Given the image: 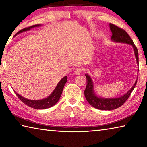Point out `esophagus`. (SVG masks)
<instances>
[{"instance_id": "34e87169", "label": "esophagus", "mask_w": 147, "mask_h": 147, "mask_svg": "<svg viewBox=\"0 0 147 147\" xmlns=\"http://www.w3.org/2000/svg\"><path fill=\"white\" fill-rule=\"evenodd\" d=\"M83 72V69L82 68H76L74 71V74H76V75H79L80 74Z\"/></svg>"}]
</instances>
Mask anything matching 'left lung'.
Listing matches in <instances>:
<instances>
[{
  "label": "left lung",
  "mask_w": 147,
  "mask_h": 147,
  "mask_svg": "<svg viewBox=\"0 0 147 147\" xmlns=\"http://www.w3.org/2000/svg\"><path fill=\"white\" fill-rule=\"evenodd\" d=\"M109 27H110L111 31L112 32V41L117 42V43L130 44L132 46L136 59L137 64L138 65L139 58L138 49L134 45L132 38H130V36L124 29L120 28L118 27V26L113 24H109ZM85 76H86L87 78V86L84 90V94L87 101L89 102L90 105L94 107V108L100 109V110L105 111L114 110V109H116L121 107L130 96L132 90H134L135 86L136 85L138 80L137 78L136 81L135 82L134 84L132 85L131 89L125 93V94L121 96L114 98H105L100 96L98 97L96 94V93L94 91L93 82L91 78L87 74H85Z\"/></svg>",
  "instance_id": "8db88e82"
}]
</instances>
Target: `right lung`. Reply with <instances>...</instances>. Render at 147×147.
Instances as JSON below:
<instances>
[{"mask_svg":"<svg viewBox=\"0 0 147 147\" xmlns=\"http://www.w3.org/2000/svg\"><path fill=\"white\" fill-rule=\"evenodd\" d=\"M40 24H36V25H34L30 26V27L22 29L20 31H18V33L15 34H18L20 33H22V32L24 31H27L30 30L31 29L36 28V27H39L40 26ZM67 76H65L61 79V80L58 82V84H57V87H55V89L53 90V92L49 96L44 98V99L42 100H28L27 98H24L22 96H20V94H18L17 92H16L15 90V94H17L18 98L22 101L24 103H25L26 105H27L28 106L30 107L31 108L35 109H47V108H50L53 107V105H55L56 103H57L58 100H60V98L62 95V93L63 91V87L65 84V83L67 82Z\"/></svg>","mask_w":147,"mask_h":147,"instance_id":"1","label":"right lung"}]
</instances>
